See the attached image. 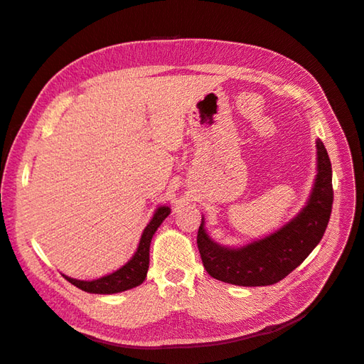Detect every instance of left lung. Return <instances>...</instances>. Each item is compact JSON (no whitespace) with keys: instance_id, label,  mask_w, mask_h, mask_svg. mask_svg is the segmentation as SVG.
<instances>
[{"instance_id":"1","label":"left lung","mask_w":364,"mask_h":364,"mask_svg":"<svg viewBox=\"0 0 364 364\" xmlns=\"http://www.w3.org/2000/svg\"><path fill=\"white\" fill-rule=\"evenodd\" d=\"M317 146V176L306 205L277 232L243 247L217 245L206 234L203 218L197 232L202 262L213 278L243 287L277 284L287 277L321 243L333 209V170L321 139Z\"/></svg>"}]
</instances>
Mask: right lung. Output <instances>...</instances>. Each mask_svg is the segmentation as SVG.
Segmentation results:
<instances>
[{"label": "right lung", "instance_id": "add662e5", "mask_svg": "<svg viewBox=\"0 0 364 364\" xmlns=\"http://www.w3.org/2000/svg\"><path fill=\"white\" fill-rule=\"evenodd\" d=\"M170 211L171 209L168 206H159L156 209L155 214H153V218L150 220V223L146 226L144 232L141 235L135 255L117 272L106 274V277L94 279V281H79V279H73L70 277H65L63 274L65 279L71 282L73 285H75L77 289L87 293H97V294H114V293L138 287V285L142 284V281H144L147 277L149 261H150L149 252H150L151 238L155 235L156 229L161 226V223L168 217Z\"/></svg>", "mask_w": 364, "mask_h": 364}]
</instances>
